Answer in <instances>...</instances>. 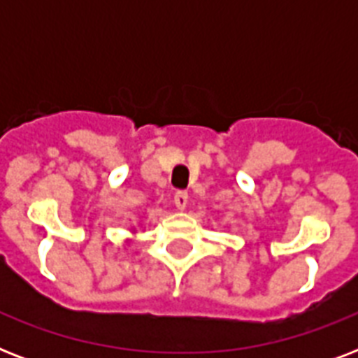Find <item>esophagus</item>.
Segmentation results:
<instances>
[{
  "label": "esophagus",
  "instance_id": "34e87169",
  "mask_svg": "<svg viewBox=\"0 0 358 358\" xmlns=\"http://www.w3.org/2000/svg\"><path fill=\"white\" fill-rule=\"evenodd\" d=\"M187 193L185 191H178L176 195H174V206H176V210H180V212H184L185 206H187Z\"/></svg>",
  "mask_w": 358,
  "mask_h": 358
}]
</instances>
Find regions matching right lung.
<instances>
[{
  "label": "right lung",
  "instance_id": "add662e5",
  "mask_svg": "<svg viewBox=\"0 0 358 358\" xmlns=\"http://www.w3.org/2000/svg\"><path fill=\"white\" fill-rule=\"evenodd\" d=\"M131 232H134V234H135V232H137V229H135V227H134V229H131Z\"/></svg>",
  "mask_w": 358,
  "mask_h": 358
}]
</instances>
